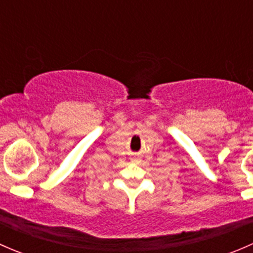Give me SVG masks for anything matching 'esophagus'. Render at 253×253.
<instances>
[{
    "label": "esophagus",
    "mask_w": 253,
    "mask_h": 253,
    "mask_svg": "<svg viewBox=\"0 0 253 253\" xmlns=\"http://www.w3.org/2000/svg\"><path fill=\"white\" fill-rule=\"evenodd\" d=\"M132 162H138V159H136V158H133V159H132Z\"/></svg>",
    "instance_id": "obj_1"
}]
</instances>
